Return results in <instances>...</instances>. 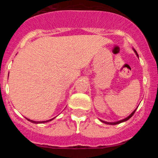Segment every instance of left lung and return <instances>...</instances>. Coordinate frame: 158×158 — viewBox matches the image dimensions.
<instances>
[{
	"label": "left lung",
	"instance_id": "8db88e82",
	"mask_svg": "<svg viewBox=\"0 0 158 158\" xmlns=\"http://www.w3.org/2000/svg\"><path fill=\"white\" fill-rule=\"evenodd\" d=\"M133 50H134V51H135V52L136 53L137 56H139V55H138V54H137L136 51H135V49H133ZM136 109H137V108H136ZM136 109H135V111H133V112L131 113V115H129V116H128V117H127V118H123V119H122V120H119V121H118V122H115V123H109V122H105V121H103V120H100V121H101V122H103V123H106V124H110V125H115V124L121 123H123V122H125V121L128 120V119H129L130 118H131V117H132V115H133L134 114H135V111H136Z\"/></svg>",
	"mask_w": 158,
	"mask_h": 158
}]
</instances>
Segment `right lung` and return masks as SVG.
<instances>
[{
	"mask_svg": "<svg viewBox=\"0 0 158 158\" xmlns=\"http://www.w3.org/2000/svg\"><path fill=\"white\" fill-rule=\"evenodd\" d=\"M54 118H51V119H49V120H47V121H33V120H31V119H29V118H27V120L30 121V122L33 123H47V122H50V121L53 120Z\"/></svg>",
	"mask_w": 158,
	"mask_h": 158,
	"instance_id": "1",
	"label": "right lung"
}]
</instances>
